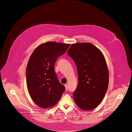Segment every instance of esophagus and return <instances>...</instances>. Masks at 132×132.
<instances>
[{
  "label": "esophagus",
  "mask_w": 132,
  "mask_h": 132,
  "mask_svg": "<svg viewBox=\"0 0 132 132\" xmlns=\"http://www.w3.org/2000/svg\"><path fill=\"white\" fill-rule=\"evenodd\" d=\"M65 90H66V91H67L68 89V85H65Z\"/></svg>",
  "instance_id": "obj_1"
}]
</instances>
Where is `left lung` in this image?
<instances>
[{"instance_id": "8db88e82", "label": "left lung", "mask_w": 132, "mask_h": 132, "mask_svg": "<svg viewBox=\"0 0 132 132\" xmlns=\"http://www.w3.org/2000/svg\"><path fill=\"white\" fill-rule=\"evenodd\" d=\"M67 54L76 64L78 84L73 93L76 104L82 110L96 108L102 101L109 85V72L102 52L89 43L70 46Z\"/></svg>"}]
</instances>
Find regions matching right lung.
<instances>
[{"instance_id":"obj_1","label":"right lung","mask_w":132,"mask_h":132,"mask_svg":"<svg viewBox=\"0 0 132 132\" xmlns=\"http://www.w3.org/2000/svg\"><path fill=\"white\" fill-rule=\"evenodd\" d=\"M69 46L48 42L37 47L30 56L26 69L27 87L31 99L40 107L51 108L62 97L65 88L58 80L54 65Z\"/></svg>"}]
</instances>
